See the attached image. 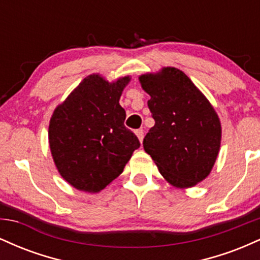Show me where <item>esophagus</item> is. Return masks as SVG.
<instances>
[{
	"label": "esophagus",
	"mask_w": 260,
	"mask_h": 260,
	"mask_svg": "<svg viewBox=\"0 0 260 260\" xmlns=\"http://www.w3.org/2000/svg\"><path fill=\"white\" fill-rule=\"evenodd\" d=\"M136 134H137V137H138V139L140 140V143H142L143 138H144V131H143V129H137L136 131Z\"/></svg>",
	"instance_id": "obj_1"
}]
</instances>
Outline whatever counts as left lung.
I'll return each instance as SVG.
<instances>
[{"mask_svg":"<svg viewBox=\"0 0 260 260\" xmlns=\"http://www.w3.org/2000/svg\"><path fill=\"white\" fill-rule=\"evenodd\" d=\"M150 95L154 127L144 150L172 186L189 188L210 174L219 154L221 124L215 110L192 80L175 67L139 77Z\"/></svg>","mask_w":260,"mask_h":260,"instance_id":"8db88e82","label":"left lung"}]
</instances>
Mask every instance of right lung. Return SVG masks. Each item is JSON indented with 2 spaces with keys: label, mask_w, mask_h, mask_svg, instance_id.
<instances>
[{
  "label": "right lung",
  "mask_w": 260,
  "mask_h": 260,
  "mask_svg": "<svg viewBox=\"0 0 260 260\" xmlns=\"http://www.w3.org/2000/svg\"><path fill=\"white\" fill-rule=\"evenodd\" d=\"M129 77L109 83L90 74L53 111L49 143L59 175L71 186L96 193L123 171L137 136L124 126L120 98Z\"/></svg>",
  "instance_id": "1"
}]
</instances>
